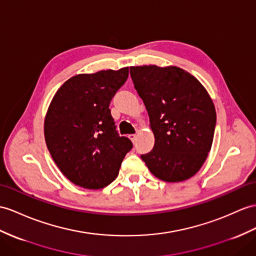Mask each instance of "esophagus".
Here are the masks:
<instances>
[{
    "label": "esophagus",
    "instance_id": "1",
    "mask_svg": "<svg viewBox=\"0 0 256 256\" xmlns=\"http://www.w3.org/2000/svg\"><path fill=\"white\" fill-rule=\"evenodd\" d=\"M128 138H129L130 140H132V142H134V141H136V134H129V136H128Z\"/></svg>",
    "mask_w": 256,
    "mask_h": 256
}]
</instances>
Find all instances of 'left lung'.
<instances>
[{
  "instance_id": "obj_1",
  "label": "left lung",
  "mask_w": 256,
  "mask_h": 256,
  "mask_svg": "<svg viewBox=\"0 0 256 256\" xmlns=\"http://www.w3.org/2000/svg\"><path fill=\"white\" fill-rule=\"evenodd\" d=\"M134 89L146 105L155 144L141 155L153 175L166 182L194 176L213 143V100L194 76L177 66L130 67Z\"/></svg>"
}]
</instances>
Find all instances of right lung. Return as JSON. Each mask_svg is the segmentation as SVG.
Segmentation results:
<instances>
[{
	"label": "right lung",
	"instance_id": "add662e5",
	"mask_svg": "<svg viewBox=\"0 0 256 256\" xmlns=\"http://www.w3.org/2000/svg\"><path fill=\"white\" fill-rule=\"evenodd\" d=\"M128 67L79 74L56 91L44 118L50 154L64 176L84 189H102L116 179L132 143L120 136L110 103L126 82Z\"/></svg>",
	"mask_w": 256,
	"mask_h": 256
}]
</instances>
